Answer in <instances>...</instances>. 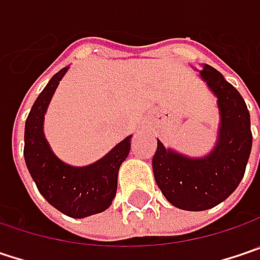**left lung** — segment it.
<instances>
[{"label":"left lung","mask_w":260,"mask_h":260,"mask_svg":"<svg viewBox=\"0 0 260 260\" xmlns=\"http://www.w3.org/2000/svg\"><path fill=\"white\" fill-rule=\"evenodd\" d=\"M200 77L217 98L219 130L210 154L182 155L159 140L152 157L158 188L177 209L201 212L225 201L244 176L251 151L250 114L238 90L213 66L203 65Z\"/></svg>","instance_id":"8db88e82"}]
</instances>
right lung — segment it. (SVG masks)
Returning a JSON list of instances; mask_svg holds the SVG:
<instances>
[{
  "instance_id": "right-lung-1",
  "label": "right lung",
  "mask_w": 260,
  "mask_h": 260,
  "mask_svg": "<svg viewBox=\"0 0 260 260\" xmlns=\"http://www.w3.org/2000/svg\"><path fill=\"white\" fill-rule=\"evenodd\" d=\"M66 71L68 66L54 74L32 105L25 124L23 155L40 194L59 212L81 219L105 212L112 204L118 170L130 152L132 136L90 166L74 167L56 157L44 136V114Z\"/></svg>"
}]
</instances>
